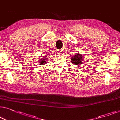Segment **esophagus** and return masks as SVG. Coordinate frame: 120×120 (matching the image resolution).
<instances>
[{"label":"esophagus","instance_id":"esophagus-1","mask_svg":"<svg viewBox=\"0 0 120 120\" xmlns=\"http://www.w3.org/2000/svg\"><path fill=\"white\" fill-rule=\"evenodd\" d=\"M56 53L57 54H60L61 53V50L58 49V50H57V51H56Z\"/></svg>","mask_w":120,"mask_h":120}]
</instances>
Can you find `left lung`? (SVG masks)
Returning a JSON list of instances; mask_svg holds the SVG:
<instances>
[{
    "instance_id": "left-lung-1",
    "label": "left lung",
    "mask_w": 120,
    "mask_h": 120,
    "mask_svg": "<svg viewBox=\"0 0 120 120\" xmlns=\"http://www.w3.org/2000/svg\"><path fill=\"white\" fill-rule=\"evenodd\" d=\"M83 56H81V54H76L74 55L71 58V62L74 65H76L78 66L81 65L82 64V62L83 61Z\"/></svg>"
}]
</instances>
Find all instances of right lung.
Wrapping results in <instances>:
<instances>
[{
  "mask_svg": "<svg viewBox=\"0 0 120 120\" xmlns=\"http://www.w3.org/2000/svg\"><path fill=\"white\" fill-rule=\"evenodd\" d=\"M40 64H41V65H45V64H46V63H47V57H46V56H43V58H41L40 59Z\"/></svg>",
  "mask_w": 120,
  "mask_h": 120,
  "instance_id": "right-lung-1",
  "label": "right lung"
}]
</instances>
